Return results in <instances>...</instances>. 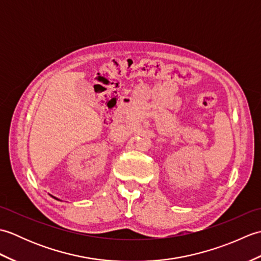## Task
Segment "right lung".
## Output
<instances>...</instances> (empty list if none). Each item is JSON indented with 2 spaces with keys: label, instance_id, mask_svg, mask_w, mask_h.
<instances>
[{
  "label": "right lung",
  "instance_id": "1",
  "mask_svg": "<svg viewBox=\"0 0 261 261\" xmlns=\"http://www.w3.org/2000/svg\"><path fill=\"white\" fill-rule=\"evenodd\" d=\"M51 196H53V195H51ZM53 197H54V198H56V199H58V198H57V197H55V196H53Z\"/></svg>",
  "mask_w": 261,
  "mask_h": 261
}]
</instances>
